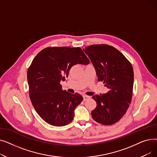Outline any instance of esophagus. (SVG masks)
I'll return each mask as SVG.
<instances>
[{"label":"esophagus","mask_w":157,"mask_h":157,"mask_svg":"<svg viewBox=\"0 0 157 157\" xmlns=\"http://www.w3.org/2000/svg\"><path fill=\"white\" fill-rule=\"evenodd\" d=\"M90 96H88V95H83V100L84 101H87L88 99H90Z\"/></svg>","instance_id":"1"}]
</instances>
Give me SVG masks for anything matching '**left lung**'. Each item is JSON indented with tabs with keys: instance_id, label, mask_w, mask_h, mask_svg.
I'll use <instances>...</instances> for the list:
<instances>
[{
	"instance_id": "8db88e82",
	"label": "left lung",
	"mask_w": 157,
	"mask_h": 157,
	"mask_svg": "<svg viewBox=\"0 0 157 157\" xmlns=\"http://www.w3.org/2000/svg\"><path fill=\"white\" fill-rule=\"evenodd\" d=\"M95 67L98 81L109 90L95 95L97 102L92 111L95 121L109 125L118 121L131 102L134 85L132 66L117 49L108 44H94L83 49Z\"/></svg>"
}]
</instances>
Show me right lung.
Returning <instances> with one entry per match:
<instances>
[{
	"label": "right lung",
	"instance_id": "1",
	"mask_svg": "<svg viewBox=\"0 0 157 157\" xmlns=\"http://www.w3.org/2000/svg\"><path fill=\"white\" fill-rule=\"evenodd\" d=\"M89 63L80 48L65 46L46 48L32 60L27 71L30 98L48 124L62 127L72 121L74 110L83 98L78 93L63 91L60 82L68 77L73 65Z\"/></svg>",
	"mask_w": 157,
	"mask_h": 157
}]
</instances>
